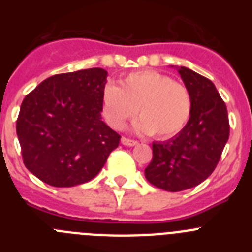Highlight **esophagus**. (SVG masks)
Masks as SVG:
<instances>
[{
	"mask_svg": "<svg viewBox=\"0 0 252 252\" xmlns=\"http://www.w3.org/2000/svg\"><path fill=\"white\" fill-rule=\"evenodd\" d=\"M121 142L126 146H135V145H137V144H139L136 140H131V139H127V137H122Z\"/></svg>",
	"mask_w": 252,
	"mask_h": 252,
	"instance_id": "esophagus-1",
	"label": "esophagus"
}]
</instances>
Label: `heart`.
<instances>
[{
    "instance_id": "heart-1",
    "label": "heart",
    "mask_w": 252,
    "mask_h": 252,
    "mask_svg": "<svg viewBox=\"0 0 252 252\" xmlns=\"http://www.w3.org/2000/svg\"><path fill=\"white\" fill-rule=\"evenodd\" d=\"M139 110L137 128L168 139L179 132L192 113L188 88L169 75L155 70L128 73L120 82L106 84L102 94V113L111 127L122 128Z\"/></svg>"
}]
</instances>
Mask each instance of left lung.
Masks as SVG:
<instances>
[{
    "label": "left lung",
    "mask_w": 252,
    "mask_h": 252,
    "mask_svg": "<svg viewBox=\"0 0 252 252\" xmlns=\"http://www.w3.org/2000/svg\"><path fill=\"white\" fill-rule=\"evenodd\" d=\"M192 97V113L184 128L165 142H153V159L145 169L149 183L168 192L197 187L217 166L230 136L227 107L208 78L180 66Z\"/></svg>",
    "instance_id": "left-lung-1"
}]
</instances>
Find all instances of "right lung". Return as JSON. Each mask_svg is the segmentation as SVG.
<instances>
[{
  "label": "right lung",
  "instance_id": "obj_1",
  "mask_svg": "<svg viewBox=\"0 0 252 252\" xmlns=\"http://www.w3.org/2000/svg\"><path fill=\"white\" fill-rule=\"evenodd\" d=\"M102 68L46 78L21 103L16 132L22 161L44 183L74 187L98 174L119 133L102 121Z\"/></svg>",
  "mask_w": 252,
  "mask_h": 252
}]
</instances>
